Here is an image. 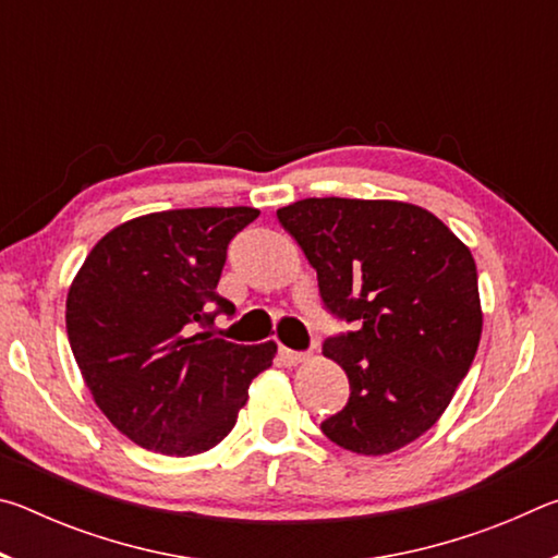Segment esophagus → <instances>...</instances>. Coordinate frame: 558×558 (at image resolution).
Segmentation results:
<instances>
[{"label": "esophagus", "instance_id": "obj_1", "mask_svg": "<svg viewBox=\"0 0 558 558\" xmlns=\"http://www.w3.org/2000/svg\"><path fill=\"white\" fill-rule=\"evenodd\" d=\"M278 354L282 359V364H288V366H295V364L305 362V359H307L305 352H295V349H288V347H282V344L278 349Z\"/></svg>", "mask_w": 558, "mask_h": 558}]
</instances>
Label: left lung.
<instances>
[{
	"label": "left lung",
	"instance_id": "8db88e82",
	"mask_svg": "<svg viewBox=\"0 0 558 558\" xmlns=\"http://www.w3.org/2000/svg\"><path fill=\"white\" fill-rule=\"evenodd\" d=\"M278 221L317 270L327 313L354 323L323 344L347 374L349 401L319 428L359 456L409 446L448 409L483 335L470 248L403 202L302 199Z\"/></svg>",
	"mask_w": 558,
	"mask_h": 558
}]
</instances>
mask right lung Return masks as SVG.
I'll list each match as a JSON object with an SVG mask.
<instances>
[{"mask_svg": "<svg viewBox=\"0 0 558 558\" xmlns=\"http://www.w3.org/2000/svg\"><path fill=\"white\" fill-rule=\"evenodd\" d=\"M258 214L204 206L140 216L102 235L73 278V356L98 409L137 446L174 458L214 448L272 364L276 342L233 344L209 332L216 315L235 313L216 292L226 248Z\"/></svg>", "mask_w": 558, "mask_h": 558, "instance_id": "1", "label": "right lung"}]
</instances>
